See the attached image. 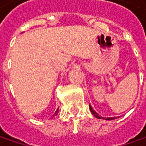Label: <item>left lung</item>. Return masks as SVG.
<instances>
[{
	"label": "left lung",
	"instance_id": "obj_1",
	"mask_svg": "<svg viewBox=\"0 0 146 146\" xmlns=\"http://www.w3.org/2000/svg\"><path fill=\"white\" fill-rule=\"evenodd\" d=\"M89 109H90V110H91L92 114H93L96 118H98V119H105V120H114V119H116L119 118V117H107V118H106V117H102V116H100V115H98V113H97V112L93 109V107L91 106V105H89Z\"/></svg>",
	"mask_w": 146,
	"mask_h": 146
}]
</instances>
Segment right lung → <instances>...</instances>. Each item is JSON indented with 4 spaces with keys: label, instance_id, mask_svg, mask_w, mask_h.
<instances>
[{
    "label": "right lung",
    "instance_id": "obj_1",
    "mask_svg": "<svg viewBox=\"0 0 146 146\" xmlns=\"http://www.w3.org/2000/svg\"><path fill=\"white\" fill-rule=\"evenodd\" d=\"M58 109H57V110L55 111V113H54V114L53 115V117H55L56 115H58Z\"/></svg>",
    "mask_w": 146,
    "mask_h": 146
}]
</instances>
